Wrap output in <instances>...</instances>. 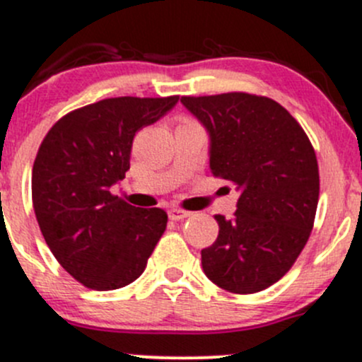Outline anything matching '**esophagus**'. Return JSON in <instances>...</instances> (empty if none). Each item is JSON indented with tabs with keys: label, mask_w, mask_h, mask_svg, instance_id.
I'll return each instance as SVG.
<instances>
[{
	"label": "esophagus",
	"mask_w": 362,
	"mask_h": 362,
	"mask_svg": "<svg viewBox=\"0 0 362 362\" xmlns=\"http://www.w3.org/2000/svg\"><path fill=\"white\" fill-rule=\"evenodd\" d=\"M188 216H189L188 211H182V209H180V207H173V209H169V218L174 221L185 220V218H188Z\"/></svg>",
	"instance_id": "obj_1"
}]
</instances>
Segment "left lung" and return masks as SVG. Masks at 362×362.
<instances>
[{
	"instance_id": "obj_1",
	"label": "left lung",
	"mask_w": 362,
	"mask_h": 362,
	"mask_svg": "<svg viewBox=\"0 0 362 362\" xmlns=\"http://www.w3.org/2000/svg\"><path fill=\"white\" fill-rule=\"evenodd\" d=\"M181 103L209 132L213 176L239 192L234 216H214L220 230L202 250V269L223 291L255 294L288 273L310 238L320 192L315 149L267 96L221 93Z\"/></svg>"
}]
</instances>
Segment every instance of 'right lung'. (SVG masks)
Instances as JSON below:
<instances>
[{
    "instance_id": "add662e5",
    "label": "right lung",
    "mask_w": 362,
    "mask_h": 362,
    "mask_svg": "<svg viewBox=\"0 0 362 362\" xmlns=\"http://www.w3.org/2000/svg\"><path fill=\"white\" fill-rule=\"evenodd\" d=\"M180 96H117L52 124L38 148L31 197L42 235L68 274L93 291L137 280L167 227L160 207L141 209L110 193L130 169L132 142Z\"/></svg>"
}]
</instances>
